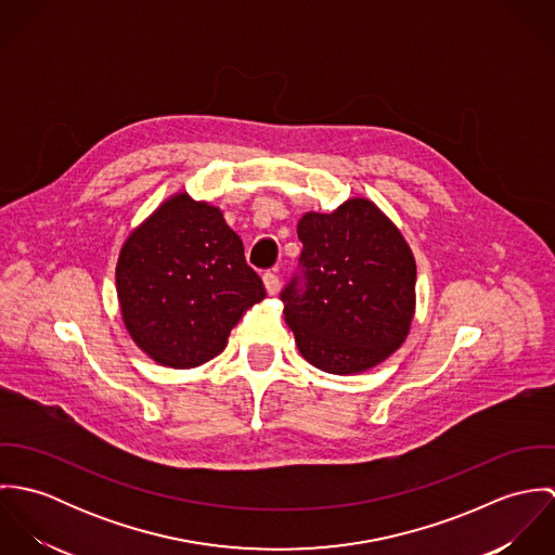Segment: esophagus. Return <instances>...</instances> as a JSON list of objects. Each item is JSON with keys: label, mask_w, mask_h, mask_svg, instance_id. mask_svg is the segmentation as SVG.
Masks as SVG:
<instances>
[{"label": "esophagus", "mask_w": 555, "mask_h": 555, "mask_svg": "<svg viewBox=\"0 0 555 555\" xmlns=\"http://www.w3.org/2000/svg\"><path fill=\"white\" fill-rule=\"evenodd\" d=\"M262 282H264V288L269 295H278L280 291V278H278V271H267L262 275Z\"/></svg>", "instance_id": "obj_1"}]
</instances>
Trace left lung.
Returning a JSON list of instances; mask_svg holds the SVG:
<instances>
[{"instance_id": "1", "label": "left lung", "mask_w": 555, "mask_h": 555, "mask_svg": "<svg viewBox=\"0 0 555 555\" xmlns=\"http://www.w3.org/2000/svg\"><path fill=\"white\" fill-rule=\"evenodd\" d=\"M306 293H282L301 357L337 376L363 374L401 348L416 312V262L396 222L370 198L308 211L297 224Z\"/></svg>"}]
</instances>
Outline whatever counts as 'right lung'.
<instances>
[{
    "mask_svg": "<svg viewBox=\"0 0 555 555\" xmlns=\"http://www.w3.org/2000/svg\"><path fill=\"white\" fill-rule=\"evenodd\" d=\"M115 286L128 335L170 370L218 357L233 326L267 295L222 209L185 190L124 241Z\"/></svg>",
    "mask_w": 555,
    "mask_h": 555,
    "instance_id": "obj_1",
    "label": "right lung"
}]
</instances>
